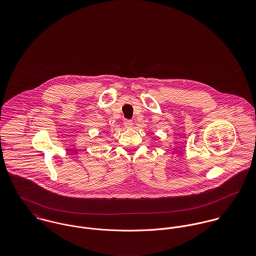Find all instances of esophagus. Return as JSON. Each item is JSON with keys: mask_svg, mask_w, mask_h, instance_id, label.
Wrapping results in <instances>:
<instances>
[{"mask_svg": "<svg viewBox=\"0 0 256 256\" xmlns=\"http://www.w3.org/2000/svg\"><path fill=\"white\" fill-rule=\"evenodd\" d=\"M123 123H124V126L127 127V128L133 126V122H132V120H130V119H124Z\"/></svg>", "mask_w": 256, "mask_h": 256, "instance_id": "34e87169", "label": "esophagus"}]
</instances>
